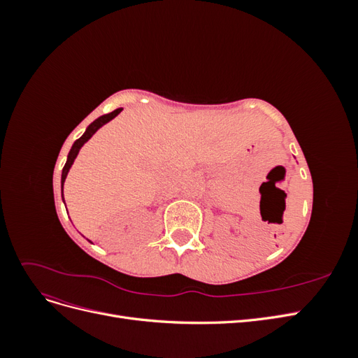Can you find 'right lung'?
<instances>
[{
    "mask_svg": "<svg viewBox=\"0 0 358 358\" xmlns=\"http://www.w3.org/2000/svg\"><path fill=\"white\" fill-rule=\"evenodd\" d=\"M121 112H122V107H119V109H116V110H113V112H110V113H107V115H103V116H100V117H96L94 122H91L88 127H86V129H85V133L82 134V137H79V138L76 140V142L73 143V146H71V149H70V152H69V155H67L66 166H64L62 175H61L62 201H64V182H66V179H67V175H69V171H70V169H71V166H73V162H74L76 157L79 155V150L82 149V146H83L86 142H88V140H90L96 131H99V129H100L104 124L110 122L112 119L116 117Z\"/></svg>",
    "mask_w": 358,
    "mask_h": 358,
    "instance_id": "add662e5",
    "label": "right lung"
}]
</instances>
